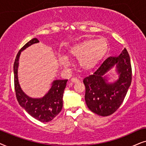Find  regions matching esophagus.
Segmentation results:
<instances>
[{
  "mask_svg": "<svg viewBox=\"0 0 146 146\" xmlns=\"http://www.w3.org/2000/svg\"><path fill=\"white\" fill-rule=\"evenodd\" d=\"M71 83H78L79 82V80L76 77H73V78H71Z\"/></svg>",
  "mask_w": 146,
  "mask_h": 146,
  "instance_id": "34e87169",
  "label": "esophagus"
}]
</instances>
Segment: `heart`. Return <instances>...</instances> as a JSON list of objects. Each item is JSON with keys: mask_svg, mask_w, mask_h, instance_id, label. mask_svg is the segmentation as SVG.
Instances as JSON below:
<instances>
[{"mask_svg": "<svg viewBox=\"0 0 146 146\" xmlns=\"http://www.w3.org/2000/svg\"><path fill=\"white\" fill-rule=\"evenodd\" d=\"M109 43L106 38H86L70 46L65 52V57L61 60L63 67L67 65V58L78 59L79 67L83 71L95 69L108 53Z\"/></svg>", "mask_w": 146, "mask_h": 146, "instance_id": "b5f03b06", "label": "heart"}]
</instances>
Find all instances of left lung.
I'll return each instance as SVG.
<instances>
[{"label":"left lung","mask_w":146,"mask_h":146,"mask_svg":"<svg viewBox=\"0 0 146 146\" xmlns=\"http://www.w3.org/2000/svg\"><path fill=\"white\" fill-rule=\"evenodd\" d=\"M113 68H116L118 79L110 82L106 73ZM131 82V62L125 48L119 55L108 58L93 75L83 79L87 107L97 115H111L123 103Z\"/></svg>","instance_id":"1"}]
</instances>
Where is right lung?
I'll return each instance as SVG.
<instances>
[{"mask_svg": "<svg viewBox=\"0 0 146 146\" xmlns=\"http://www.w3.org/2000/svg\"><path fill=\"white\" fill-rule=\"evenodd\" d=\"M39 42L36 38L25 44L17 54L14 63V81L16 96L19 104L29 115L41 122H48L59 113L63 108V96L67 79L54 80L47 93L42 98H33L22 90L19 82V61L21 52L32 44Z\"/></svg>", "mask_w": 146, "mask_h": 146, "instance_id": "right-lung-1", "label": "right lung"}]
</instances>
